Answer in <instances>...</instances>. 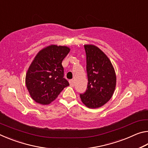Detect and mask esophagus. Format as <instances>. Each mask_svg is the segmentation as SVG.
I'll return each mask as SVG.
<instances>
[{"label":"esophagus","mask_w":148,"mask_h":148,"mask_svg":"<svg viewBox=\"0 0 148 148\" xmlns=\"http://www.w3.org/2000/svg\"><path fill=\"white\" fill-rule=\"evenodd\" d=\"M69 83H70V85H71V86L73 87L74 86V79H70L69 80Z\"/></svg>","instance_id":"esophagus-1"}]
</instances>
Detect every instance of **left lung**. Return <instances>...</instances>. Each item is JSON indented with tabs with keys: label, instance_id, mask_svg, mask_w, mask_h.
<instances>
[{
	"label": "left lung",
	"instance_id": "obj_1",
	"mask_svg": "<svg viewBox=\"0 0 148 148\" xmlns=\"http://www.w3.org/2000/svg\"><path fill=\"white\" fill-rule=\"evenodd\" d=\"M88 84L86 91L80 94L83 103L90 108L103 106L111 99L116 85V76L108 57L99 47L85 45Z\"/></svg>",
	"mask_w": 148,
	"mask_h": 148
}]
</instances>
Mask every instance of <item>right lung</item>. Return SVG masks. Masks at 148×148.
<instances>
[{
	"label": "right lung",
	"mask_w": 148,
	"mask_h": 148,
	"mask_svg": "<svg viewBox=\"0 0 148 148\" xmlns=\"http://www.w3.org/2000/svg\"><path fill=\"white\" fill-rule=\"evenodd\" d=\"M70 51L66 46L56 45L46 47L35 57L26 75L27 88L34 101L48 104L64 87L69 86L64 78L62 61Z\"/></svg>",
	"instance_id": "add662e5"
}]
</instances>
